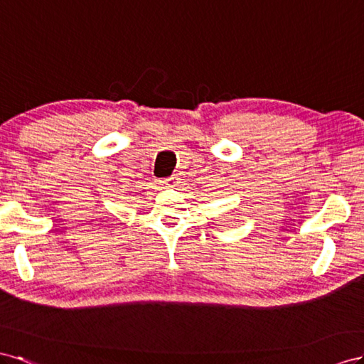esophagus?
I'll return each mask as SVG.
<instances>
[{
	"label": "esophagus",
	"mask_w": 364,
	"mask_h": 364,
	"mask_svg": "<svg viewBox=\"0 0 364 364\" xmlns=\"http://www.w3.org/2000/svg\"><path fill=\"white\" fill-rule=\"evenodd\" d=\"M159 183L163 186V188H173V186H175V178H173V176H169V178H163Z\"/></svg>",
	"instance_id": "1"
}]
</instances>
